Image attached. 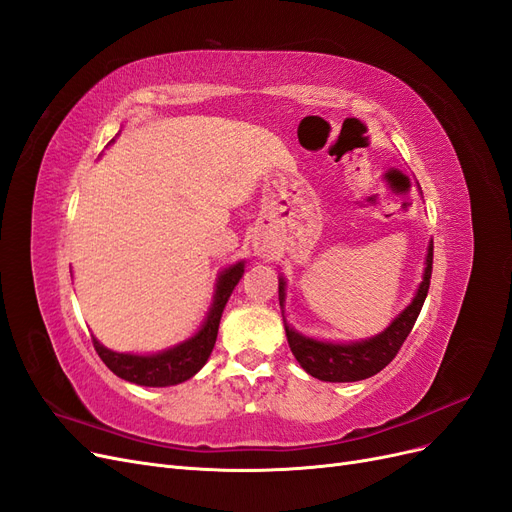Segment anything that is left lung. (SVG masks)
<instances>
[{"mask_svg": "<svg viewBox=\"0 0 512 512\" xmlns=\"http://www.w3.org/2000/svg\"><path fill=\"white\" fill-rule=\"evenodd\" d=\"M432 256H434V243L430 241L424 279H421L411 305L398 317H394V322L373 339L356 341V343H328V341L303 337V334H298L286 324L288 345L298 364H301L311 377L330 381V383L362 381L377 375L379 370H383L396 358L402 343L407 341L409 332L415 326L421 307H424L428 288H430V277H432ZM284 298H286V281L284 277H279V305H284Z\"/></svg>", "mask_w": 512, "mask_h": 512, "instance_id": "1", "label": "left lung"}]
</instances>
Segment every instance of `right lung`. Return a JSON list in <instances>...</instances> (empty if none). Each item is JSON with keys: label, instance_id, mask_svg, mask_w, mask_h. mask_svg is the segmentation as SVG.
Returning <instances> with one entry per match:
<instances>
[{"label": "right lung", "instance_id": "right-lung-1", "mask_svg": "<svg viewBox=\"0 0 512 512\" xmlns=\"http://www.w3.org/2000/svg\"><path fill=\"white\" fill-rule=\"evenodd\" d=\"M243 275V262L233 264L226 271L220 273L216 294H214V305H211L207 320L203 322L201 330L190 337L188 341L175 345L171 349L158 351V354L150 356H137V354H118L108 347H103L95 337L93 345L103 364L108 366L114 375L120 379L146 385V387H167V385H178L192 375H197L207 362L211 349L216 345L218 337V326L222 311L231 298L235 286Z\"/></svg>", "mask_w": 512, "mask_h": 512}]
</instances>
